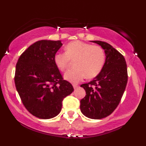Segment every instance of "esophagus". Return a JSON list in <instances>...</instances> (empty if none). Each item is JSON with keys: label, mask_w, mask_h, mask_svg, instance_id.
<instances>
[{"label": "esophagus", "mask_w": 146, "mask_h": 146, "mask_svg": "<svg viewBox=\"0 0 146 146\" xmlns=\"http://www.w3.org/2000/svg\"><path fill=\"white\" fill-rule=\"evenodd\" d=\"M78 87H79V85H73V88H74V90H76V89H78Z\"/></svg>", "instance_id": "1"}]
</instances>
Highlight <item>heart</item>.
<instances>
[{
    "instance_id": "obj_1",
    "label": "heart",
    "mask_w": 146,
    "mask_h": 146,
    "mask_svg": "<svg viewBox=\"0 0 146 146\" xmlns=\"http://www.w3.org/2000/svg\"><path fill=\"white\" fill-rule=\"evenodd\" d=\"M65 52H57L54 61L59 70L64 71L68 68L70 61H74L76 68L69 70L64 78L71 83L76 84L87 76L94 78L100 73L105 64L106 55L102 47L92 45L82 41H73L66 46Z\"/></svg>"
}]
</instances>
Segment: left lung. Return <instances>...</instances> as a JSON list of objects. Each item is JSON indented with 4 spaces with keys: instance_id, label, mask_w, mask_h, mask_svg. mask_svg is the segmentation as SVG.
Masks as SVG:
<instances>
[{
    "instance_id": "left-lung-1",
    "label": "left lung",
    "mask_w": 146,
    "mask_h": 146,
    "mask_svg": "<svg viewBox=\"0 0 146 146\" xmlns=\"http://www.w3.org/2000/svg\"><path fill=\"white\" fill-rule=\"evenodd\" d=\"M105 50L106 61L104 67L93 80L80 85L86 92L80 100V110L86 117L102 119L110 115L120 102L126 86L128 75L123 55L110 44L94 40Z\"/></svg>"
}]
</instances>
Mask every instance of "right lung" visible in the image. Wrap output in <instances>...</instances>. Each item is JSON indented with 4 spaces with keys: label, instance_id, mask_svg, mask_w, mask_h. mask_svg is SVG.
<instances>
[{
    "label": "right lung",
    "instance_id": "right-lung-1",
    "mask_svg": "<svg viewBox=\"0 0 146 146\" xmlns=\"http://www.w3.org/2000/svg\"><path fill=\"white\" fill-rule=\"evenodd\" d=\"M61 46L60 40L37 41L21 54L17 63L15 83L23 105L40 119L57 115L64 99L74 90L54 61Z\"/></svg>",
    "mask_w": 146,
    "mask_h": 146
}]
</instances>
